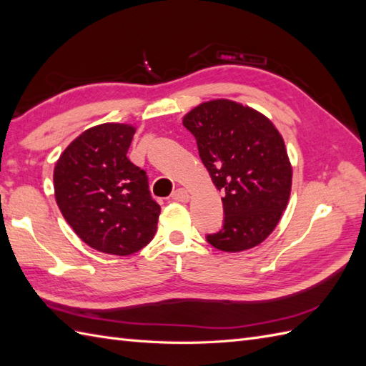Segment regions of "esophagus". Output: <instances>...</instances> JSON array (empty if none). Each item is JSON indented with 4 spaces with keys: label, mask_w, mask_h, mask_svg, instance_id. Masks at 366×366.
<instances>
[{
    "label": "esophagus",
    "mask_w": 366,
    "mask_h": 366,
    "mask_svg": "<svg viewBox=\"0 0 366 366\" xmlns=\"http://www.w3.org/2000/svg\"><path fill=\"white\" fill-rule=\"evenodd\" d=\"M189 192L186 191V189H183V188H178V189H175L174 192H172V200H175V202H180V203H186V202H189Z\"/></svg>",
    "instance_id": "obj_1"
}]
</instances>
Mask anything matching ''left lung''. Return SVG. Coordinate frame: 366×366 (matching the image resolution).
Listing matches in <instances>:
<instances>
[{"label":"left lung","instance_id":"8db88e82","mask_svg":"<svg viewBox=\"0 0 366 366\" xmlns=\"http://www.w3.org/2000/svg\"><path fill=\"white\" fill-rule=\"evenodd\" d=\"M214 186L225 195L224 227L207 240L237 253L272 234L287 208L292 164L274 124L248 105L212 99L184 114Z\"/></svg>","mask_w":366,"mask_h":366}]
</instances>
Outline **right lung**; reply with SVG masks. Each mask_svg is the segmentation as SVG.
<instances>
[{"instance_id": "right-lung-1", "label": "right lung", "mask_w": 366, "mask_h": 366, "mask_svg": "<svg viewBox=\"0 0 366 366\" xmlns=\"http://www.w3.org/2000/svg\"><path fill=\"white\" fill-rule=\"evenodd\" d=\"M135 132L130 124L94 126L71 142L54 167L60 212L86 245L107 254L139 252L154 239L162 212L146 172L127 157Z\"/></svg>"}]
</instances>
